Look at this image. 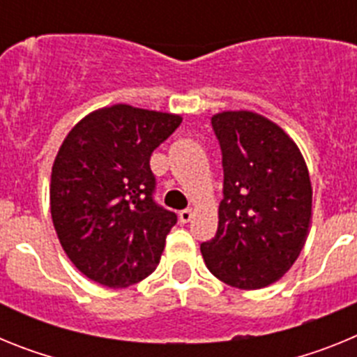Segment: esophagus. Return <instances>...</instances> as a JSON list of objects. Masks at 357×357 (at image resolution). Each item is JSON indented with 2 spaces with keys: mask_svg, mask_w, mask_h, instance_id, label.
<instances>
[{
  "mask_svg": "<svg viewBox=\"0 0 357 357\" xmlns=\"http://www.w3.org/2000/svg\"><path fill=\"white\" fill-rule=\"evenodd\" d=\"M191 218H193V209H184L178 213V220H181L182 223L191 222Z\"/></svg>",
  "mask_w": 357,
  "mask_h": 357,
  "instance_id": "obj_1",
  "label": "esophagus"
}]
</instances>
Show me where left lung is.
Listing matches in <instances>:
<instances>
[{
    "instance_id": "left-lung-1",
    "label": "left lung",
    "mask_w": 357,
    "mask_h": 357,
    "mask_svg": "<svg viewBox=\"0 0 357 357\" xmlns=\"http://www.w3.org/2000/svg\"><path fill=\"white\" fill-rule=\"evenodd\" d=\"M211 123L222 148L223 200L202 257L225 284L266 288L293 266L307 239V166L295 141L257 112L223 110Z\"/></svg>"
}]
</instances>
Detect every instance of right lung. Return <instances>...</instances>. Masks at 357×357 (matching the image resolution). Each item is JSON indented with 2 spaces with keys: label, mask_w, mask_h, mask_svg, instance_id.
I'll list each match as a JSON object with an SVG mask.
<instances>
[{
  "label": "right lung",
  "mask_w": 357,
  "mask_h": 357,
  "mask_svg": "<svg viewBox=\"0 0 357 357\" xmlns=\"http://www.w3.org/2000/svg\"><path fill=\"white\" fill-rule=\"evenodd\" d=\"M182 116L127 103L89 112L53 160L50 209L59 241L87 279L127 288L157 268L176 214L157 206L150 155Z\"/></svg>",
  "instance_id": "obj_1"
}]
</instances>
